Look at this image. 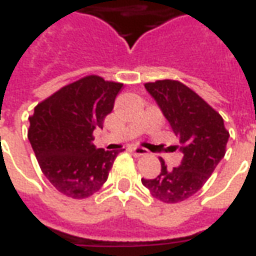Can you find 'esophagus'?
Instances as JSON below:
<instances>
[{
  "mask_svg": "<svg viewBox=\"0 0 256 256\" xmlns=\"http://www.w3.org/2000/svg\"><path fill=\"white\" fill-rule=\"evenodd\" d=\"M132 152H133L134 156H145L148 154L146 150L142 148V146H133V148H132Z\"/></svg>",
  "mask_w": 256,
  "mask_h": 256,
  "instance_id": "34e87169",
  "label": "esophagus"
}]
</instances>
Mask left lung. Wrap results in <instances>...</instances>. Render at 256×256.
Wrapping results in <instances>:
<instances>
[{
  "label": "left lung",
  "instance_id": "obj_1",
  "mask_svg": "<svg viewBox=\"0 0 256 256\" xmlns=\"http://www.w3.org/2000/svg\"><path fill=\"white\" fill-rule=\"evenodd\" d=\"M145 89L180 137L184 158L172 170L160 159V174L141 182L158 200L178 203L200 190L224 159L229 132L220 114L181 82L156 80L145 84Z\"/></svg>",
  "mask_w": 256,
  "mask_h": 256
}]
</instances>
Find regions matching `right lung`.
<instances>
[{"label": "right lung", "mask_w": 256, "mask_h": 256, "mask_svg": "<svg viewBox=\"0 0 256 256\" xmlns=\"http://www.w3.org/2000/svg\"><path fill=\"white\" fill-rule=\"evenodd\" d=\"M122 86L97 75L84 76L40 102L28 118V141L42 172L68 198L97 192L123 150H104L92 142Z\"/></svg>", "instance_id": "add662e5"}]
</instances>
